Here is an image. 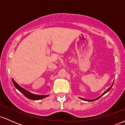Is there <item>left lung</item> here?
Segmentation results:
<instances>
[{
    "label": "left lung",
    "mask_w": 125,
    "mask_h": 125,
    "mask_svg": "<svg viewBox=\"0 0 125 125\" xmlns=\"http://www.w3.org/2000/svg\"><path fill=\"white\" fill-rule=\"evenodd\" d=\"M113 82H114V81H113ZM113 83H112V85H111V86H110V87H109V88H108V89H107L106 90V91H105V92H104V94H101V95H100V96H99L98 97H97V98L94 99H93V100H86V99H83V98H82V97H79V98H80V99H81L83 100H85V101H89V102H91V101H94V100H96L98 99H99L100 97H101V96H103V95H104V94H106V93H107V92H109V90H110V89H111L112 87V86H113Z\"/></svg>",
    "instance_id": "8db88e82"
}]
</instances>
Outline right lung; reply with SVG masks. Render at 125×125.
<instances>
[{"instance_id": "add662e5", "label": "right lung", "mask_w": 125, "mask_h": 125, "mask_svg": "<svg viewBox=\"0 0 125 125\" xmlns=\"http://www.w3.org/2000/svg\"><path fill=\"white\" fill-rule=\"evenodd\" d=\"M12 79V82L13 83L14 86L16 88L18 89L19 91L21 92L25 96H26L27 98L31 100H40V99H42L44 98V97H46L47 96H48V95H40V94H31V93L30 92L28 91L27 90L25 89L23 87H21V86H19V84L17 83L16 82L14 81L13 79Z\"/></svg>"}]
</instances>
